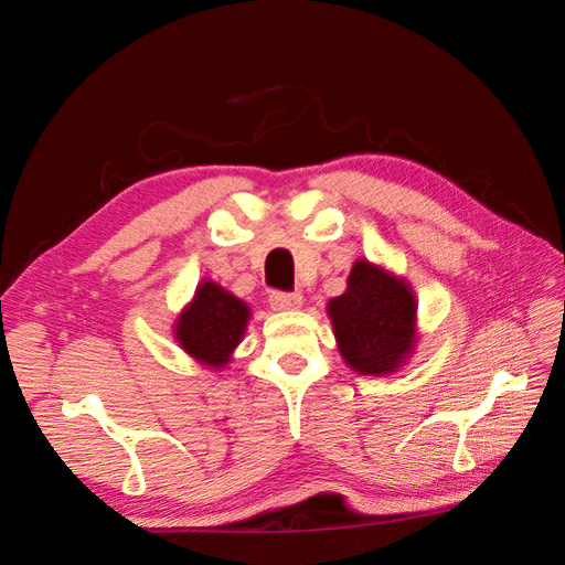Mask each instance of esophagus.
<instances>
[{
	"label": "esophagus",
	"mask_w": 565,
	"mask_h": 565,
	"mask_svg": "<svg viewBox=\"0 0 565 565\" xmlns=\"http://www.w3.org/2000/svg\"><path fill=\"white\" fill-rule=\"evenodd\" d=\"M268 301H270L273 311H297V309H301L303 295H299V292H273Z\"/></svg>",
	"instance_id": "34e87169"
}]
</instances>
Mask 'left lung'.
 Returning <instances> with one entry per match:
<instances>
[{
  "label": "left lung",
  "instance_id": "left-lung-1",
  "mask_svg": "<svg viewBox=\"0 0 565 565\" xmlns=\"http://www.w3.org/2000/svg\"><path fill=\"white\" fill-rule=\"evenodd\" d=\"M328 316L344 363L358 374H391L415 351L417 301L403 278L358 259L347 292L330 299Z\"/></svg>",
  "mask_w": 565,
  "mask_h": 565
}]
</instances>
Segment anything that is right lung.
Wrapping results in <instances>:
<instances>
[{"label":"right lung","instance_id":"obj_1","mask_svg":"<svg viewBox=\"0 0 565 565\" xmlns=\"http://www.w3.org/2000/svg\"><path fill=\"white\" fill-rule=\"evenodd\" d=\"M249 306L226 292L214 280L198 285L193 301L181 311L174 337L179 347L198 361L214 370L231 363L235 347L243 341L249 322Z\"/></svg>","mask_w":565,"mask_h":565}]
</instances>
